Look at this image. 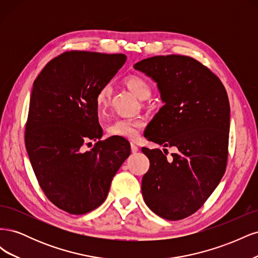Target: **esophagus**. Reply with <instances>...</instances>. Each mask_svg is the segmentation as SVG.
<instances>
[{
	"mask_svg": "<svg viewBox=\"0 0 258 258\" xmlns=\"http://www.w3.org/2000/svg\"><path fill=\"white\" fill-rule=\"evenodd\" d=\"M138 152H139V147H138L136 144L131 143V153H132V154H136V153H138Z\"/></svg>",
	"mask_w": 258,
	"mask_h": 258,
	"instance_id": "esophagus-1",
	"label": "esophagus"
}]
</instances>
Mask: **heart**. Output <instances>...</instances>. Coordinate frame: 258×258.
Returning <instances> with one entry per match:
<instances>
[{"mask_svg": "<svg viewBox=\"0 0 258 258\" xmlns=\"http://www.w3.org/2000/svg\"><path fill=\"white\" fill-rule=\"evenodd\" d=\"M124 85L140 100H147L152 95L151 86L138 75H129L124 79ZM113 88L111 84H105L97 93L96 103L100 114H103L107 108L112 98ZM144 127V121L140 118H119L107 126V134L126 140H137L139 132Z\"/></svg>", "mask_w": 258, "mask_h": 258, "instance_id": "1", "label": "heart"}]
</instances>
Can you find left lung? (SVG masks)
Returning a JSON list of instances; mask_svg holds the SVG:
<instances>
[{
    "mask_svg": "<svg viewBox=\"0 0 258 258\" xmlns=\"http://www.w3.org/2000/svg\"><path fill=\"white\" fill-rule=\"evenodd\" d=\"M134 68L157 84L163 103L144 137L177 150L168 161L158 148H142L150 159L142 178L143 198L158 216L182 220L205 204L225 173L230 122L227 92L216 75L190 57L156 56Z\"/></svg>",
    "mask_w": 258,
    "mask_h": 258,
    "instance_id": "left-lung-1",
    "label": "left lung"
}]
</instances>
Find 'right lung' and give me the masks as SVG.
Wrapping results in <instances>:
<instances>
[{
	"label": "right lung",
	"mask_w": 258,
	"mask_h": 258,
	"mask_svg": "<svg viewBox=\"0 0 258 258\" xmlns=\"http://www.w3.org/2000/svg\"><path fill=\"white\" fill-rule=\"evenodd\" d=\"M122 53L67 51L49 61L33 83L26 148L41 188L54 206L85 214L104 202L111 182L130 155L123 139L100 140L96 98L124 64Z\"/></svg>",
	"instance_id": "right-lung-1"
}]
</instances>
